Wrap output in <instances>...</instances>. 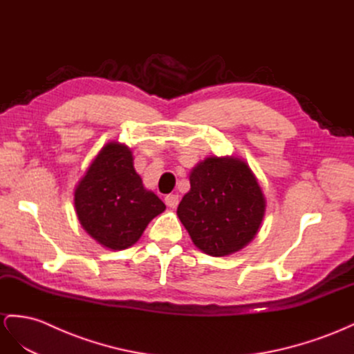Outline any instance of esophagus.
Masks as SVG:
<instances>
[{"label":"esophagus","mask_w":354,"mask_h":354,"mask_svg":"<svg viewBox=\"0 0 354 354\" xmlns=\"http://www.w3.org/2000/svg\"><path fill=\"white\" fill-rule=\"evenodd\" d=\"M165 203H166L167 207L175 209L178 206V203H179V196H178V194H169V196L165 197Z\"/></svg>","instance_id":"esophagus-1"}]
</instances>
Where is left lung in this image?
<instances>
[{
	"mask_svg": "<svg viewBox=\"0 0 354 354\" xmlns=\"http://www.w3.org/2000/svg\"><path fill=\"white\" fill-rule=\"evenodd\" d=\"M189 184L176 213L201 252L230 256L256 236L266 200L244 160L207 157L191 170Z\"/></svg>",
	"mask_w": 354,
	"mask_h": 354,
	"instance_id": "1",
	"label": "left lung"
}]
</instances>
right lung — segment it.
Returning a JSON list of instances; mask_svg holds the SVG:
<instances>
[{
    "label": "right lung",
    "instance_id": "1",
    "mask_svg": "<svg viewBox=\"0 0 354 354\" xmlns=\"http://www.w3.org/2000/svg\"><path fill=\"white\" fill-rule=\"evenodd\" d=\"M79 223L98 244L124 250L165 212V203L142 185L131 148L111 141L101 148L75 189Z\"/></svg>",
    "mask_w": 354,
    "mask_h": 354
}]
</instances>
